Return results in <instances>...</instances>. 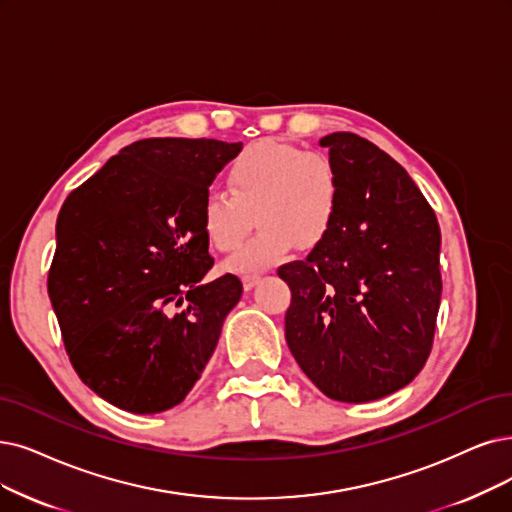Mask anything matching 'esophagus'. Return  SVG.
<instances>
[{
  "instance_id": "34e87169",
  "label": "esophagus",
  "mask_w": 512,
  "mask_h": 512,
  "mask_svg": "<svg viewBox=\"0 0 512 512\" xmlns=\"http://www.w3.org/2000/svg\"><path fill=\"white\" fill-rule=\"evenodd\" d=\"M241 281H243V288H245V290H252L254 285L260 281V275H243Z\"/></svg>"
}]
</instances>
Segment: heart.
<instances>
[{
    "label": "heart",
    "mask_w": 512,
    "mask_h": 512,
    "mask_svg": "<svg viewBox=\"0 0 512 512\" xmlns=\"http://www.w3.org/2000/svg\"><path fill=\"white\" fill-rule=\"evenodd\" d=\"M229 193L203 199L201 227L218 252H235L260 222L258 235L227 269L256 273L288 256L294 245L315 248L330 235L340 212V176L332 159L279 140L245 147L227 172Z\"/></svg>",
    "instance_id": "heart-1"
}]
</instances>
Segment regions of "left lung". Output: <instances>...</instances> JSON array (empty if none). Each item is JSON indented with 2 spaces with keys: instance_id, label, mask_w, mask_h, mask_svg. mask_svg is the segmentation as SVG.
<instances>
[{
  "instance_id": "left-lung-1",
  "label": "left lung",
  "mask_w": 512,
  "mask_h": 512,
  "mask_svg": "<svg viewBox=\"0 0 512 512\" xmlns=\"http://www.w3.org/2000/svg\"><path fill=\"white\" fill-rule=\"evenodd\" d=\"M340 176L334 227L283 264L285 340L323 395L365 403L410 384L431 353L441 302L439 222L399 163L351 132L319 140Z\"/></svg>"
}]
</instances>
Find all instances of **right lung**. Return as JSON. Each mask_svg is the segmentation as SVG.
<instances>
[{
    "label": "right lung",
    "mask_w": 512,
    "mask_h": 512,
    "mask_svg": "<svg viewBox=\"0 0 512 512\" xmlns=\"http://www.w3.org/2000/svg\"><path fill=\"white\" fill-rule=\"evenodd\" d=\"M243 149L214 138H147L75 189L56 220L48 294L77 376L111 405L159 414L210 361L243 285L210 283L201 206Z\"/></svg>",
    "instance_id": "obj_1"
}]
</instances>
